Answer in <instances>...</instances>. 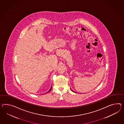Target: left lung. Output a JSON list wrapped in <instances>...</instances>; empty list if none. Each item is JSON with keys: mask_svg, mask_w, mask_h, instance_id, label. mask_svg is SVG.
<instances>
[{"mask_svg": "<svg viewBox=\"0 0 124 124\" xmlns=\"http://www.w3.org/2000/svg\"><path fill=\"white\" fill-rule=\"evenodd\" d=\"M70 90H71L72 91H73V92H75V93H76V92H75V91H73V90H72V89H70Z\"/></svg>", "mask_w": 124, "mask_h": 124, "instance_id": "left-lung-1", "label": "left lung"}]
</instances>
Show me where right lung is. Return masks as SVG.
<instances>
[{
    "label": "right lung",
    "instance_id": "add662e5",
    "mask_svg": "<svg viewBox=\"0 0 124 124\" xmlns=\"http://www.w3.org/2000/svg\"><path fill=\"white\" fill-rule=\"evenodd\" d=\"M52 86H51V88H50V89H49V90L48 91V92H47V93H48V92H50V91L51 90V89H52Z\"/></svg>",
    "mask_w": 124,
    "mask_h": 124
}]
</instances>
